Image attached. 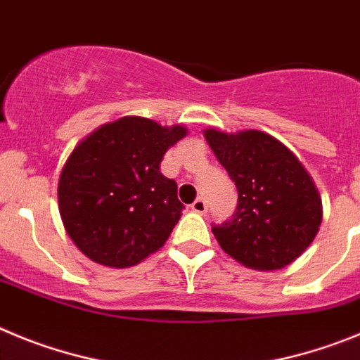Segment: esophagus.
<instances>
[{
	"mask_svg": "<svg viewBox=\"0 0 360 360\" xmlns=\"http://www.w3.org/2000/svg\"><path fill=\"white\" fill-rule=\"evenodd\" d=\"M192 210H193V212H195V213H206V210H208V202H206V199H202V197H199V199L193 200Z\"/></svg>",
	"mask_w": 360,
	"mask_h": 360,
	"instance_id": "1",
	"label": "esophagus"
}]
</instances>
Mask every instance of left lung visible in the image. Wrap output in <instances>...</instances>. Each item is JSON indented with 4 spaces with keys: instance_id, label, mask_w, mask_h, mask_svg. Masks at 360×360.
Returning <instances> with one entry per match:
<instances>
[{
    "instance_id": "left-lung-1",
    "label": "left lung",
    "mask_w": 360,
    "mask_h": 360,
    "mask_svg": "<svg viewBox=\"0 0 360 360\" xmlns=\"http://www.w3.org/2000/svg\"><path fill=\"white\" fill-rule=\"evenodd\" d=\"M204 138L238 192L233 217L212 231L242 265L274 271L312 244L323 219L321 197L303 165L283 143L260 131L208 129Z\"/></svg>"
}]
</instances>
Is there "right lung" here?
Instances as JSON below:
<instances>
[{
    "mask_svg": "<svg viewBox=\"0 0 360 360\" xmlns=\"http://www.w3.org/2000/svg\"><path fill=\"white\" fill-rule=\"evenodd\" d=\"M183 136L181 125L125 116L77 145L60 174L59 212L86 257L122 269L163 248L184 206L160 165Z\"/></svg>",
    "mask_w": 360,
    "mask_h": 360,
    "instance_id": "1",
    "label": "right lung"
}]
</instances>
